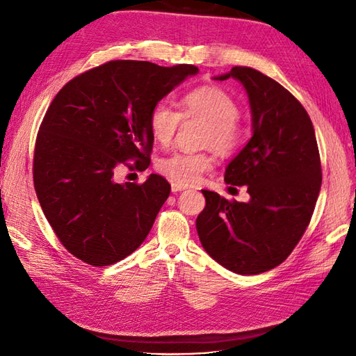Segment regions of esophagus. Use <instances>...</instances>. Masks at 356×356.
Instances as JSON below:
<instances>
[{
  "instance_id": "34e87169",
  "label": "esophagus",
  "mask_w": 356,
  "mask_h": 356,
  "mask_svg": "<svg viewBox=\"0 0 356 356\" xmlns=\"http://www.w3.org/2000/svg\"><path fill=\"white\" fill-rule=\"evenodd\" d=\"M171 190H172V193H179V191L186 190V186L185 185H179V184H172L171 185Z\"/></svg>"
}]
</instances>
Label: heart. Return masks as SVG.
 I'll use <instances>...</instances> for the list:
<instances>
[{
    "label": "heart",
    "mask_w": 356,
    "mask_h": 356,
    "mask_svg": "<svg viewBox=\"0 0 356 356\" xmlns=\"http://www.w3.org/2000/svg\"><path fill=\"white\" fill-rule=\"evenodd\" d=\"M182 111L171 104L159 101L148 116L149 131L161 143H168L176 134L184 118H200L208 122L205 142L218 153L229 154L241 143L243 128L238 122L240 108L234 97L223 88L202 86L182 97ZM213 159L205 151L176 149L157 161V171L179 185L199 182L202 174L211 168Z\"/></svg>",
    "instance_id": "heart-1"
}]
</instances>
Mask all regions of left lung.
I'll use <instances>...</instances> for the list:
<instances>
[{
	"instance_id": "8db88e82",
	"label": "left lung",
	"mask_w": 356,
	"mask_h": 356,
	"mask_svg": "<svg viewBox=\"0 0 356 356\" xmlns=\"http://www.w3.org/2000/svg\"><path fill=\"white\" fill-rule=\"evenodd\" d=\"M238 79L252 111V138L228 165L225 182L246 185L249 202L202 190L195 220L205 251L223 268L255 275L283 263L311 223L321 188V161L312 120L277 81L251 67L218 76Z\"/></svg>"
}]
</instances>
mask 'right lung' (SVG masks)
Here are the masks:
<instances>
[{"label": "right lung", "instance_id": "right-lung-1", "mask_svg": "<svg viewBox=\"0 0 356 356\" xmlns=\"http://www.w3.org/2000/svg\"><path fill=\"white\" fill-rule=\"evenodd\" d=\"M197 72L191 64L108 61L67 82L49 105L36 136L33 184L53 232L76 259L108 266L147 238L171 185L159 174L125 185L113 176L122 165L148 168L151 108Z\"/></svg>", "mask_w": 356, "mask_h": 356}]
</instances>
